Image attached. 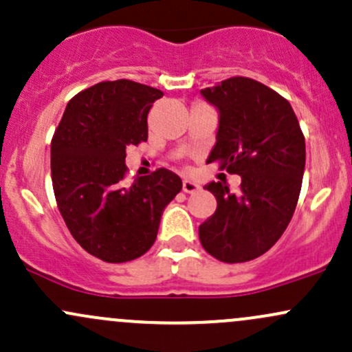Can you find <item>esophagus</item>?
Wrapping results in <instances>:
<instances>
[{
	"label": "esophagus",
	"instance_id": "1",
	"mask_svg": "<svg viewBox=\"0 0 352 352\" xmlns=\"http://www.w3.org/2000/svg\"><path fill=\"white\" fill-rule=\"evenodd\" d=\"M198 190H199V184H196L195 181H190V179L183 181V191L184 192H195Z\"/></svg>",
	"mask_w": 352,
	"mask_h": 352
}]
</instances>
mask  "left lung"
Wrapping results in <instances>:
<instances>
[{"label": "left lung", "mask_w": 352, "mask_h": 352, "mask_svg": "<svg viewBox=\"0 0 352 352\" xmlns=\"http://www.w3.org/2000/svg\"><path fill=\"white\" fill-rule=\"evenodd\" d=\"M201 94L220 111L206 162L241 176V184L238 192L220 181L206 184L218 206L199 225V241L220 262H248L270 250L292 220L305 168L304 134L289 100L253 78H226Z\"/></svg>", "instance_id": "8db88e82"}]
</instances>
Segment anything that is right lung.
Segmentation results:
<instances>
[{
    "label": "right lung",
    "mask_w": 352,
    "mask_h": 352,
    "mask_svg": "<svg viewBox=\"0 0 352 352\" xmlns=\"http://www.w3.org/2000/svg\"><path fill=\"white\" fill-rule=\"evenodd\" d=\"M164 94L120 78L78 92L52 139V183L60 214L77 243L109 263L153 247L162 210L181 177L160 168L126 183V147L147 141V114Z\"/></svg>",
    "instance_id": "1"
}]
</instances>
